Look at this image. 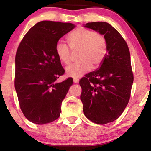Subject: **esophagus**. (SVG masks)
<instances>
[{
    "label": "esophagus",
    "instance_id": "34e87169",
    "mask_svg": "<svg viewBox=\"0 0 151 151\" xmlns=\"http://www.w3.org/2000/svg\"><path fill=\"white\" fill-rule=\"evenodd\" d=\"M78 82H79V79L78 78H73L74 83H78Z\"/></svg>",
    "mask_w": 151,
    "mask_h": 151
}]
</instances>
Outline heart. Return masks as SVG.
Returning <instances> with one entry per match:
<instances>
[{
  "instance_id": "obj_1",
  "label": "heart",
  "mask_w": 151,
  "mask_h": 151,
  "mask_svg": "<svg viewBox=\"0 0 151 151\" xmlns=\"http://www.w3.org/2000/svg\"><path fill=\"white\" fill-rule=\"evenodd\" d=\"M68 42L72 50L80 49L78 59L66 69L68 76L79 78L91 69H98L102 65L107 53L106 39L102 34L84 27L73 31L68 36ZM55 53L65 65L70 63L71 50L67 45L58 42L55 45Z\"/></svg>"
}]
</instances>
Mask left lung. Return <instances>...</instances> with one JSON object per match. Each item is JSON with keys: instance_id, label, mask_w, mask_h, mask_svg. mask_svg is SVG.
<instances>
[{"instance_id": "left-lung-1", "label": "left lung", "mask_w": 151, "mask_h": 151, "mask_svg": "<svg viewBox=\"0 0 151 151\" xmlns=\"http://www.w3.org/2000/svg\"><path fill=\"white\" fill-rule=\"evenodd\" d=\"M84 27L104 35L107 53L96 71L80 80L84 114L98 124L112 122L129 103L133 82L129 47L120 34L105 22H88Z\"/></svg>"}]
</instances>
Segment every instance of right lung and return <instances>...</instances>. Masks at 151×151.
Returning a JSON list of instances; mask_svg holds the SVG:
<instances>
[{"label": "right lung", "instance_id": "1", "mask_svg": "<svg viewBox=\"0 0 151 151\" xmlns=\"http://www.w3.org/2000/svg\"><path fill=\"white\" fill-rule=\"evenodd\" d=\"M75 27L69 22H39L20 42L15 58V89L24 117L37 124L55 120L73 79L58 83L65 69L55 53V45Z\"/></svg>", "mask_w": 151, "mask_h": 151}]
</instances>
